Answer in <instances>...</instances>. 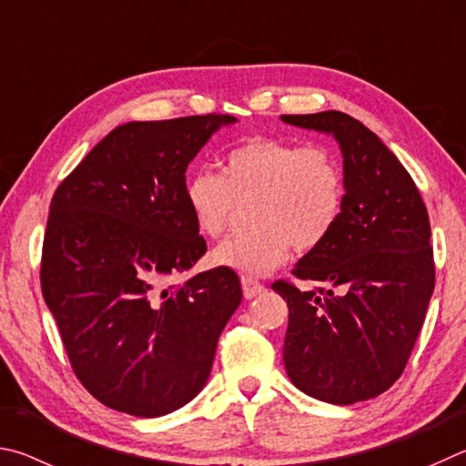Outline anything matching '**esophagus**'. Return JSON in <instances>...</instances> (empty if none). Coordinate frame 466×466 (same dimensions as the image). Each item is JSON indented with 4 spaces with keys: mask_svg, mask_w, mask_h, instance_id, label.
Here are the masks:
<instances>
[{
    "mask_svg": "<svg viewBox=\"0 0 466 466\" xmlns=\"http://www.w3.org/2000/svg\"><path fill=\"white\" fill-rule=\"evenodd\" d=\"M241 287H243V297L246 299H254L258 295H262V292L266 290L264 284L258 282L256 279H251V276H243Z\"/></svg>",
    "mask_w": 466,
    "mask_h": 466,
    "instance_id": "obj_1",
    "label": "esophagus"
}]
</instances>
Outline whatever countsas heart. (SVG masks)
<instances>
[{"mask_svg":"<svg viewBox=\"0 0 466 466\" xmlns=\"http://www.w3.org/2000/svg\"><path fill=\"white\" fill-rule=\"evenodd\" d=\"M346 200L344 167L329 147L254 137L233 147L220 174L187 177L186 202L194 223L220 238L246 207L249 227L212 251V264L262 276L289 258L292 246L311 251L339 223Z\"/></svg>","mask_w":466,"mask_h":466,"instance_id":"1","label":"heart"}]
</instances>
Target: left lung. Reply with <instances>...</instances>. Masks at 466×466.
<instances>
[{"label":"left lung","mask_w":466,"mask_h":466,"mask_svg":"<svg viewBox=\"0 0 466 466\" xmlns=\"http://www.w3.org/2000/svg\"><path fill=\"white\" fill-rule=\"evenodd\" d=\"M280 118L336 138L346 179L339 223L292 270L339 295L272 284L289 305L284 366L295 387L319 401H366L401 377L426 319L436 280L426 204L395 153L360 120L338 110Z\"/></svg>","instance_id":"left-lung-1"}]
</instances>
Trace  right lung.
<instances>
[{"label": "right lung", "mask_w": 466, "mask_h": 466, "mask_svg": "<svg viewBox=\"0 0 466 466\" xmlns=\"http://www.w3.org/2000/svg\"><path fill=\"white\" fill-rule=\"evenodd\" d=\"M233 122L228 114L127 122L53 196L40 287L73 372L110 410L159 418L207 385L241 282L228 268L177 287L167 280L207 254L186 169Z\"/></svg>", "instance_id": "add662e5"}]
</instances>
